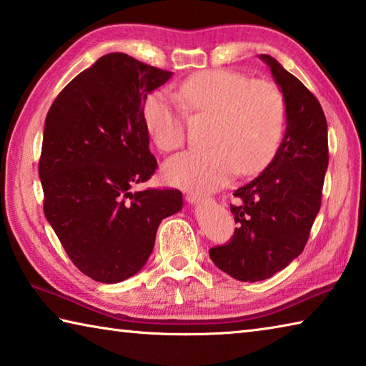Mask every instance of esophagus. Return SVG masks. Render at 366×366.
I'll return each instance as SVG.
<instances>
[{
  "label": "esophagus",
  "instance_id": "obj_1",
  "mask_svg": "<svg viewBox=\"0 0 366 366\" xmlns=\"http://www.w3.org/2000/svg\"><path fill=\"white\" fill-rule=\"evenodd\" d=\"M185 198H187L189 203H203V202L208 200V197L200 195V194H192V192H187Z\"/></svg>",
  "mask_w": 366,
  "mask_h": 366
}]
</instances>
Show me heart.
Returning a JSON list of instances; mask_svg holds the SVG:
<instances>
[{
  "mask_svg": "<svg viewBox=\"0 0 366 366\" xmlns=\"http://www.w3.org/2000/svg\"><path fill=\"white\" fill-rule=\"evenodd\" d=\"M177 102L153 92L142 119L158 150L169 153L185 140V111L212 116L209 148L187 150L164 166L166 181L197 192L219 189L240 171L253 174L274 157L281 142L286 103L274 84L239 72L212 69L192 74L179 85Z\"/></svg>",
  "mask_w": 366,
  "mask_h": 366,
  "instance_id": "obj_1",
  "label": "heart"
}]
</instances>
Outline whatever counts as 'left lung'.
<instances>
[{"label": "left lung", "instance_id": "left-lung-1", "mask_svg": "<svg viewBox=\"0 0 366 366\" xmlns=\"http://www.w3.org/2000/svg\"><path fill=\"white\" fill-rule=\"evenodd\" d=\"M281 86L286 134L262 174L234 192L235 227L209 257L234 280L255 282L286 268L305 249L321 207L327 169V124L312 92L269 54H259Z\"/></svg>", "mask_w": 366, "mask_h": 366}]
</instances>
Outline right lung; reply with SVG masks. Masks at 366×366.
<instances>
[{"label": "right lung", "mask_w": 366, "mask_h": 366, "mask_svg": "<svg viewBox=\"0 0 366 366\" xmlns=\"http://www.w3.org/2000/svg\"><path fill=\"white\" fill-rule=\"evenodd\" d=\"M171 76L129 54H104L46 114L43 212L71 262L94 281L114 284L140 271L159 222L182 208L177 189L132 192L158 168L142 107Z\"/></svg>", "instance_id": "right-lung-1"}]
</instances>
